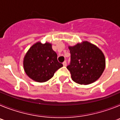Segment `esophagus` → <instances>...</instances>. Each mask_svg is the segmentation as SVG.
Segmentation results:
<instances>
[{
  "instance_id": "obj_1",
  "label": "esophagus",
  "mask_w": 120,
  "mask_h": 120,
  "mask_svg": "<svg viewBox=\"0 0 120 120\" xmlns=\"http://www.w3.org/2000/svg\"><path fill=\"white\" fill-rule=\"evenodd\" d=\"M62 64H63V65H64V66H67V62H66V61H64V62H63V63H62Z\"/></svg>"
}]
</instances>
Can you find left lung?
Returning <instances> with one entry per match:
<instances>
[{"instance_id":"left-lung-1","label":"left lung","mask_w":120,"mask_h":120,"mask_svg":"<svg viewBox=\"0 0 120 120\" xmlns=\"http://www.w3.org/2000/svg\"><path fill=\"white\" fill-rule=\"evenodd\" d=\"M70 63L67 68L72 80L80 85H88L97 80L105 68V58L96 45L83 41L68 47Z\"/></svg>"}]
</instances>
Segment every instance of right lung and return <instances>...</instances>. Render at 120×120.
Here are the masks:
<instances>
[{
  "mask_svg": "<svg viewBox=\"0 0 120 120\" xmlns=\"http://www.w3.org/2000/svg\"><path fill=\"white\" fill-rule=\"evenodd\" d=\"M63 66L57 59V54L49 43H35L26 53L23 67L26 75L38 82H44L53 76L55 71Z\"/></svg>",
  "mask_w": 120,
  "mask_h": 120,
  "instance_id": "1",
  "label": "right lung"
}]
</instances>
